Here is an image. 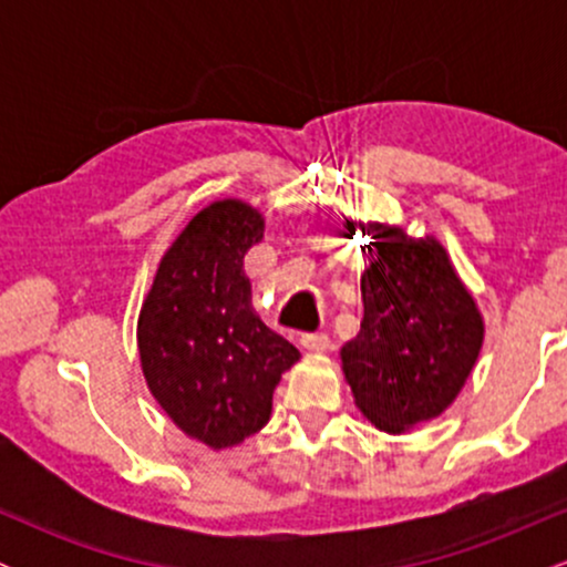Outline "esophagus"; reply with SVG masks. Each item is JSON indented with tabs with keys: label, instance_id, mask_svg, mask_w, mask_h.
Listing matches in <instances>:
<instances>
[{
	"label": "esophagus",
	"instance_id": "obj_1",
	"mask_svg": "<svg viewBox=\"0 0 567 567\" xmlns=\"http://www.w3.org/2000/svg\"><path fill=\"white\" fill-rule=\"evenodd\" d=\"M301 347L306 351H311V354H322V351L330 349V338L324 333H309L301 338Z\"/></svg>",
	"mask_w": 567,
	"mask_h": 567
}]
</instances>
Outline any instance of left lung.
I'll list each match as a JSON object with an SVG mask.
<instances>
[{
  "instance_id": "1",
  "label": "left lung",
  "mask_w": 567,
  "mask_h": 567,
  "mask_svg": "<svg viewBox=\"0 0 567 567\" xmlns=\"http://www.w3.org/2000/svg\"><path fill=\"white\" fill-rule=\"evenodd\" d=\"M370 237L360 279L365 317L341 349L354 405L375 429L405 434L437 419L470 379L485 322L437 237L379 220H347Z\"/></svg>"
}]
</instances>
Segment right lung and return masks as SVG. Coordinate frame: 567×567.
Instances as JSON below:
<instances>
[{
    "label": "right lung",
    "mask_w": 567,
    "mask_h": 567,
    "mask_svg": "<svg viewBox=\"0 0 567 567\" xmlns=\"http://www.w3.org/2000/svg\"><path fill=\"white\" fill-rule=\"evenodd\" d=\"M266 220L243 199L210 202L167 247L138 315L148 392L186 437L239 445L271 419V396L301 351L252 309L245 252Z\"/></svg>",
    "instance_id": "add662e5"
}]
</instances>
